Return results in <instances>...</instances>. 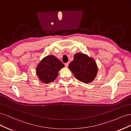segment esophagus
<instances>
[{
    "label": "esophagus",
    "instance_id": "34e87169",
    "mask_svg": "<svg viewBox=\"0 0 131 131\" xmlns=\"http://www.w3.org/2000/svg\"><path fill=\"white\" fill-rule=\"evenodd\" d=\"M64 65H65V67H68V65H69V63H65Z\"/></svg>",
    "mask_w": 131,
    "mask_h": 131
}]
</instances>
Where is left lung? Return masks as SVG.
<instances>
[{"instance_id": "left-lung-1", "label": "left lung", "mask_w": 131, "mask_h": 131, "mask_svg": "<svg viewBox=\"0 0 131 131\" xmlns=\"http://www.w3.org/2000/svg\"><path fill=\"white\" fill-rule=\"evenodd\" d=\"M75 77L78 80L85 84L92 82L96 78L98 68L93 58L82 53H77L69 66Z\"/></svg>"}]
</instances>
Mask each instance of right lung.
I'll return each mask as SVG.
<instances>
[{"label": "right lung", "instance_id": "right-lung-1", "mask_svg": "<svg viewBox=\"0 0 131 131\" xmlns=\"http://www.w3.org/2000/svg\"><path fill=\"white\" fill-rule=\"evenodd\" d=\"M64 64L53 55H49L39 62L36 73L39 80L45 84L52 82L58 76L59 70Z\"/></svg>", "mask_w": 131, "mask_h": 131}]
</instances>
